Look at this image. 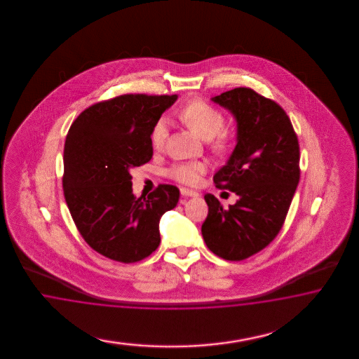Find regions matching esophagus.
<instances>
[{"label": "esophagus", "mask_w": 359, "mask_h": 359, "mask_svg": "<svg viewBox=\"0 0 359 359\" xmlns=\"http://www.w3.org/2000/svg\"><path fill=\"white\" fill-rule=\"evenodd\" d=\"M180 192H182V195L184 196V197H197V196H198V194L195 192V191L187 189V188H182Z\"/></svg>", "instance_id": "esophagus-1"}]
</instances>
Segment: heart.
Returning <instances> with one entry per match:
<instances>
[{
    "label": "heart",
    "instance_id": "heart-1",
    "mask_svg": "<svg viewBox=\"0 0 359 359\" xmlns=\"http://www.w3.org/2000/svg\"><path fill=\"white\" fill-rule=\"evenodd\" d=\"M179 120L185 126L195 133L204 141H210L217 135L224 128V116L217 109L208 105L201 100H192L187 102L177 113ZM167 138V125L165 121L159 120L152 128L151 144L155 150H161L163 147ZM228 147V140L224 135H218L213 141V149L216 151H224ZM205 172V164L201 162H189V163L176 164L171 170V176L184 183V184H197L201 175Z\"/></svg>",
    "mask_w": 359,
    "mask_h": 359
}]
</instances>
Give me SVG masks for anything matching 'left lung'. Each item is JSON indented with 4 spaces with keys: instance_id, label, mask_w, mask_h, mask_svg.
<instances>
[{
    "instance_id": "8db88e82",
    "label": "left lung",
    "mask_w": 359,
    "mask_h": 359,
    "mask_svg": "<svg viewBox=\"0 0 359 359\" xmlns=\"http://www.w3.org/2000/svg\"><path fill=\"white\" fill-rule=\"evenodd\" d=\"M212 101L237 122V144L213 180L238 200L224 208L215 196H204L209 209L201 233L219 258L242 261L282 229L300 179L299 142L287 113L250 88H234Z\"/></svg>"
}]
</instances>
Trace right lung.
<instances>
[{
    "label": "right lung",
    "instance_id": "obj_1",
    "mask_svg": "<svg viewBox=\"0 0 359 359\" xmlns=\"http://www.w3.org/2000/svg\"><path fill=\"white\" fill-rule=\"evenodd\" d=\"M177 95H123L86 109L65 144V203L81 237L113 261H142L161 243L159 221L180 192L161 184L133 195L130 170L152 158L151 131Z\"/></svg>",
    "mask_w": 359,
    "mask_h": 359
}]
</instances>
